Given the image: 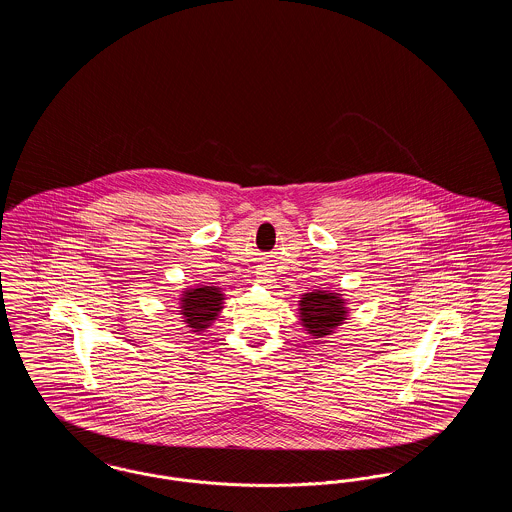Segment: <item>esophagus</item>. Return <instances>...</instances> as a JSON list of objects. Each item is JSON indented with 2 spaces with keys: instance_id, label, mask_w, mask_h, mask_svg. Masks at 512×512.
<instances>
[{
  "instance_id": "1",
  "label": "esophagus",
  "mask_w": 512,
  "mask_h": 512,
  "mask_svg": "<svg viewBox=\"0 0 512 512\" xmlns=\"http://www.w3.org/2000/svg\"><path fill=\"white\" fill-rule=\"evenodd\" d=\"M257 278H259V282H263V284H272V282H274V278H272V274H270V272H268V270H265V268H263V270H259V272H257Z\"/></svg>"
}]
</instances>
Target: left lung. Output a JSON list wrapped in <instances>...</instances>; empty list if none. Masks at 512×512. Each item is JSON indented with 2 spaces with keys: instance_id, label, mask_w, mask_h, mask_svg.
<instances>
[{
  "instance_id": "1",
  "label": "left lung",
  "mask_w": 512,
  "mask_h": 512,
  "mask_svg": "<svg viewBox=\"0 0 512 512\" xmlns=\"http://www.w3.org/2000/svg\"><path fill=\"white\" fill-rule=\"evenodd\" d=\"M299 313L303 326L311 336L324 338L338 328L341 320H345V307L340 293H328L324 290L305 293L299 303Z\"/></svg>"
}]
</instances>
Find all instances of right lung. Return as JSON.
I'll use <instances>...</instances> for the list:
<instances>
[{
  "label": "right lung",
  "mask_w": 512,
  "mask_h": 512,
  "mask_svg": "<svg viewBox=\"0 0 512 512\" xmlns=\"http://www.w3.org/2000/svg\"><path fill=\"white\" fill-rule=\"evenodd\" d=\"M222 309V293L219 288L203 286L188 290L182 295V315L184 322L194 330L203 332L211 326V322L219 315Z\"/></svg>",
  "instance_id": "right-lung-1"
}]
</instances>
